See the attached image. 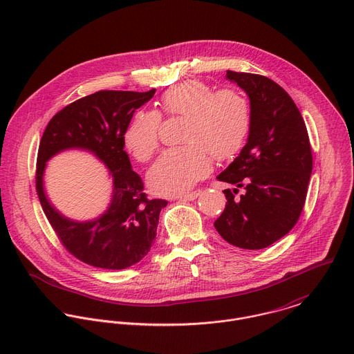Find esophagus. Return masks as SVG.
<instances>
[{
  "label": "esophagus",
  "mask_w": 354,
  "mask_h": 354,
  "mask_svg": "<svg viewBox=\"0 0 354 354\" xmlns=\"http://www.w3.org/2000/svg\"><path fill=\"white\" fill-rule=\"evenodd\" d=\"M201 194L200 190H196V192H192V193H187V194H182V196H178L176 200H183V201H194L198 196Z\"/></svg>",
  "instance_id": "34e87169"
}]
</instances>
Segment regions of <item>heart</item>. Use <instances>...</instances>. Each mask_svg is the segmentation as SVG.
I'll return each mask as SVG.
<instances>
[{
  "mask_svg": "<svg viewBox=\"0 0 354 354\" xmlns=\"http://www.w3.org/2000/svg\"><path fill=\"white\" fill-rule=\"evenodd\" d=\"M168 116L186 119L180 147L165 150L147 174L150 189L158 194L189 190L211 169V154L221 161L234 157L249 136L252 115L245 95L224 88L214 91L197 79L168 88L160 100ZM160 115L138 111L129 123L123 140L138 161H147L158 149Z\"/></svg>",
  "mask_w": 354,
  "mask_h": 354,
  "instance_id": "obj_1",
  "label": "heart"
}]
</instances>
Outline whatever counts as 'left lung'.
Wrapping results in <instances>:
<instances>
[{
  "mask_svg": "<svg viewBox=\"0 0 354 354\" xmlns=\"http://www.w3.org/2000/svg\"><path fill=\"white\" fill-rule=\"evenodd\" d=\"M225 79L249 97L252 123L246 145L217 175L235 189L223 190L225 208L213 225L228 243L259 250L295 225L312 174V150L297 105L278 83L246 72L227 71ZM239 187L245 193L235 199Z\"/></svg>",
  "mask_w": 354,
  "mask_h": 354,
  "instance_id": "8db88e82",
  "label": "left lung"
}]
</instances>
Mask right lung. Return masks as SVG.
<instances>
[{"mask_svg":"<svg viewBox=\"0 0 354 354\" xmlns=\"http://www.w3.org/2000/svg\"><path fill=\"white\" fill-rule=\"evenodd\" d=\"M156 93L102 90L62 109L48 123L38 149L37 193L49 223L66 249L80 261L104 270H126L150 252L165 200H147L141 176L124 150V131L134 112ZM84 149L110 171L113 196L107 209L91 221L64 216L44 192L46 162L66 149Z\"/></svg>","mask_w":354,"mask_h":354,"instance_id":"right-lung-1","label":"right lung"}]
</instances>
